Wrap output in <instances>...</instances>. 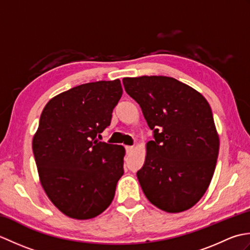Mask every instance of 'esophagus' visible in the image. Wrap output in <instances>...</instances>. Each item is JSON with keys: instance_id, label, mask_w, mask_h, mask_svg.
<instances>
[{"instance_id": "esophagus-1", "label": "esophagus", "mask_w": 250, "mask_h": 250, "mask_svg": "<svg viewBox=\"0 0 250 250\" xmlns=\"http://www.w3.org/2000/svg\"><path fill=\"white\" fill-rule=\"evenodd\" d=\"M133 150V146H125V151L126 152H131Z\"/></svg>"}]
</instances>
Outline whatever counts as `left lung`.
Here are the masks:
<instances>
[{"label":"left lung","mask_w":250,"mask_h":250,"mask_svg":"<svg viewBox=\"0 0 250 250\" xmlns=\"http://www.w3.org/2000/svg\"><path fill=\"white\" fill-rule=\"evenodd\" d=\"M122 83L153 131L144 166L136 173L143 192L167 213L191 208L208 188L218 158L219 137L208 102L172 77H125Z\"/></svg>","instance_id":"1"}]
</instances>
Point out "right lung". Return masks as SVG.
<instances>
[{
    "mask_svg": "<svg viewBox=\"0 0 250 250\" xmlns=\"http://www.w3.org/2000/svg\"><path fill=\"white\" fill-rule=\"evenodd\" d=\"M122 95L119 79L58 94L42 111L32 148L41 184L58 209L90 219L107 208L124 175L125 148L99 142Z\"/></svg>",
    "mask_w": 250,
    "mask_h": 250,
    "instance_id": "1",
    "label": "right lung"
}]
</instances>
